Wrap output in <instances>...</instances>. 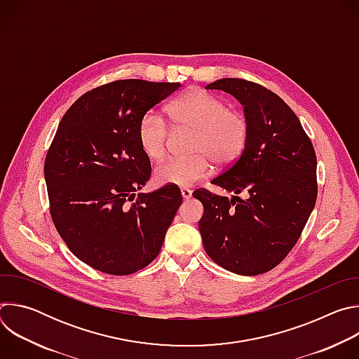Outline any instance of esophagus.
<instances>
[{
  "label": "esophagus",
  "instance_id": "obj_1",
  "mask_svg": "<svg viewBox=\"0 0 359 359\" xmlns=\"http://www.w3.org/2000/svg\"><path fill=\"white\" fill-rule=\"evenodd\" d=\"M180 193H182V197H183L184 200H189V198L191 197V190L187 189V187H182V189H180Z\"/></svg>",
  "mask_w": 359,
  "mask_h": 359
}]
</instances>
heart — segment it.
Listing matches in <instances>:
<instances>
[{
    "mask_svg": "<svg viewBox=\"0 0 359 359\" xmlns=\"http://www.w3.org/2000/svg\"><path fill=\"white\" fill-rule=\"evenodd\" d=\"M169 125L177 130H194L189 159H168L153 176L156 183L187 187L213 173V162L231 166L241 156L250 140L247 116L230 109L227 102L204 89H191L166 108ZM170 130L156 112H146L137 125V140L144 155L161 161L168 151Z\"/></svg>",
    "mask_w": 359,
    "mask_h": 359,
    "instance_id": "obj_1",
    "label": "heart"
}]
</instances>
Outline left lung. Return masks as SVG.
Masks as SVG:
<instances>
[{
  "instance_id": "left-lung-1",
  "label": "left lung",
  "mask_w": 359,
  "mask_h": 359,
  "mask_svg": "<svg viewBox=\"0 0 359 359\" xmlns=\"http://www.w3.org/2000/svg\"><path fill=\"white\" fill-rule=\"evenodd\" d=\"M206 88L237 97L251 132L243 156L212 180L245 198L230 200L203 187L193 191L204 209L203 245L220 267L259 276L287 257L316 206V150L292 109L263 85L224 78Z\"/></svg>"
}]
</instances>
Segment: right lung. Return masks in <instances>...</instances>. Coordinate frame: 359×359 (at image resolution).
<instances>
[{"label":"right lung","mask_w":359,"mask_h":359,"mask_svg":"<svg viewBox=\"0 0 359 359\" xmlns=\"http://www.w3.org/2000/svg\"><path fill=\"white\" fill-rule=\"evenodd\" d=\"M179 88L140 79L93 88L62 116L48 149L50 217L68 248L97 271L129 276L149 266L182 204L177 186L135 194L151 173L139 121Z\"/></svg>","instance_id":"add662e5"}]
</instances>
